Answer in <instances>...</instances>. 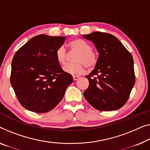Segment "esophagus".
Wrapping results in <instances>:
<instances>
[{"label":"esophagus","mask_w":150,"mask_h":150,"mask_svg":"<svg viewBox=\"0 0 150 150\" xmlns=\"http://www.w3.org/2000/svg\"><path fill=\"white\" fill-rule=\"evenodd\" d=\"M79 77H78V76H73V80H74V81H76V80H77L78 79H79Z\"/></svg>","instance_id":"esophagus-1"}]
</instances>
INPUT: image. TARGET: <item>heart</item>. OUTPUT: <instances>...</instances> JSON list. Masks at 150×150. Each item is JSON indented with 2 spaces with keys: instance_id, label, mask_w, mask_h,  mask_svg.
Listing matches in <instances>:
<instances>
[{
  "instance_id": "1",
  "label": "heart",
  "mask_w": 150,
  "mask_h": 150,
  "mask_svg": "<svg viewBox=\"0 0 150 150\" xmlns=\"http://www.w3.org/2000/svg\"><path fill=\"white\" fill-rule=\"evenodd\" d=\"M71 52H77L74 62L75 63L67 64L63 67V71L70 75H80L84 71L85 66L91 69L96 65L98 55L92 47L85 40L79 38L74 39L69 42ZM56 59L61 65H64L67 59V52L65 47L61 46L56 51Z\"/></svg>"
}]
</instances>
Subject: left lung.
Wrapping results in <instances>:
<instances>
[{"mask_svg":"<svg viewBox=\"0 0 150 150\" xmlns=\"http://www.w3.org/2000/svg\"><path fill=\"white\" fill-rule=\"evenodd\" d=\"M83 38L92 42L99 52L94 69L86 76L89 87L84 96L98 110L119 109L128 100L135 85L132 55L110 33L96 32Z\"/></svg>","mask_w":150,"mask_h":150,"instance_id":"8db88e82","label":"left lung"}]
</instances>
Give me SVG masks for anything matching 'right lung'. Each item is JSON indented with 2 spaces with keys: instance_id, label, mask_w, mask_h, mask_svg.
<instances>
[{
  "instance_id": "1",
  "label": "right lung",
  "mask_w": 150,
  "mask_h": 150,
  "mask_svg": "<svg viewBox=\"0 0 150 150\" xmlns=\"http://www.w3.org/2000/svg\"><path fill=\"white\" fill-rule=\"evenodd\" d=\"M66 37L41 34L32 38L13 57L11 83L18 101L27 110L45 113L61 101L72 75L56 59Z\"/></svg>"
}]
</instances>
